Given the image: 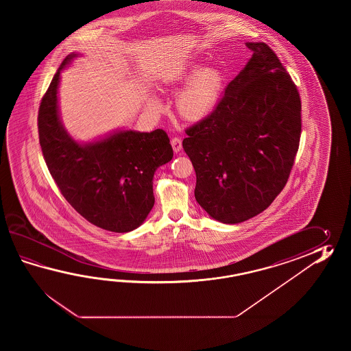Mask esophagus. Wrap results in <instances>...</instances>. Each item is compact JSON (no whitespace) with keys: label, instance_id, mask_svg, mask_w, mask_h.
Wrapping results in <instances>:
<instances>
[{"label":"esophagus","instance_id":"esophagus-1","mask_svg":"<svg viewBox=\"0 0 351 351\" xmlns=\"http://www.w3.org/2000/svg\"><path fill=\"white\" fill-rule=\"evenodd\" d=\"M171 144H172V148L173 150H174V153H179V152L182 150V141H180L179 138H172Z\"/></svg>","mask_w":351,"mask_h":351}]
</instances>
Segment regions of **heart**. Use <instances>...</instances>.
Instances as JSON below:
<instances>
[{"label": "heart", "mask_w": 351, "mask_h": 351, "mask_svg": "<svg viewBox=\"0 0 351 351\" xmlns=\"http://www.w3.org/2000/svg\"><path fill=\"white\" fill-rule=\"evenodd\" d=\"M159 82L165 89H177L184 85L176 97L177 112L188 123H201L216 110L223 95L227 76L222 69L203 67L201 61L194 60L162 75ZM145 103L152 112L163 109L154 95H148Z\"/></svg>", "instance_id": "heart-1"}]
</instances>
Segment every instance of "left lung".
<instances>
[{
  "instance_id": "obj_1",
  "label": "left lung",
  "mask_w": 351,
  "mask_h": 351,
  "mask_svg": "<svg viewBox=\"0 0 351 351\" xmlns=\"http://www.w3.org/2000/svg\"><path fill=\"white\" fill-rule=\"evenodd\" d=\"M251 59L215 112L186 129L183 149L197 176L195 201L218 222L236 224L269 207L291 172L301 134V100L265 43H246Z\"/></svg>"
}]
</instances>
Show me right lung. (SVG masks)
I'll return each mask as SVG.
<instances>
[{"label": "right lung", "mask_w": 351, "mask_h": 351, "mask_svg": "<svg viewBox=\"0 0 351 351\" xmlns=\"http://www.w3.org/2000/svg\"><path fill=\"white\" fill-rule=\"evenodd\" d=\"M77 56L67 55L41 100L43 156L60 192L77 213L106 231H133L154 206L153 177L172 160V145L162 129L150 133L117 129L88 143L69 134L60 117V79Z\"/></svg>", "instance_id": "obj_1"}]
</instances>
